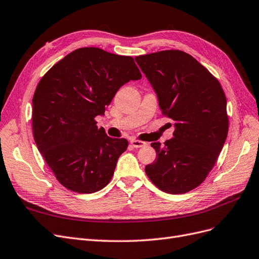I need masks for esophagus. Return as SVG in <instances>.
<instances>
[{
  "instance_id": "obj_1",
  "label": "esophagus",
  "mask_w": 259,
  "mask_h": 259,
  "mask_svg": "<svg viewBox=\"0 0 259 259\" xmlns=\"http://www.w3.org/2000/svg\"><path fill=\"white\" fill-rule=\"evenodd\" d=\"M131 145L135 147V148H141V147H144L146 146V143L143 142V141H139V140H136V139H132L130 141Z\"/></svg>"
}]
</instances>
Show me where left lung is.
Segmentation results:
<instances>
[{"mask_svg": "<svg viewBox=\"0 0 259 259\" xmlns=\"http://www.w3.org/2000/svg\"><path fill=\"white\" fill-rule=\"evenodd\" d=\"M157 94L162 114L175 131L164 145L151 143L157 158L146 165L161 191L184 194L203 183L221 152L228 132L226 97L221 84L193 56L165 50L136 57Z\"/></svg>", "mask_w": 259, "mask_h": 259, "instance_id": "left-lung-1", "label": "left lung"}]
</instances>
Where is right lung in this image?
I'll return each mask as SVG.
<instances>
[{
  "label": "right lung",
  "instance_id": "obj_1",
  "mask_svg": "<svg viewBox=\"0 0 259 259\" xmlns=\"http://www.w3.org/2000/svg\"><path fill=\"white\" fill-rule=\"evenodd\" d=\"M142 74L131 56L80 48L56 63L33 97V136L56 179L73 192L94 193L107 186L126 139H112L96 126L123 84Z\"/></svg>",
  "mask_w": 259,
  "mask_h": 259
}]
</instances>
